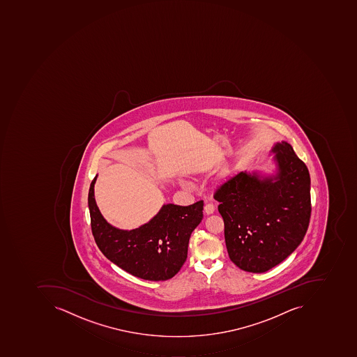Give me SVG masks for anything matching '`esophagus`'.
Listing matches in <instances>:
<instances>
[{
	"mask_svg": "<svg viewBox=\"0 0 357 357\" xmlns=\"http://www.w3.org/2000/svg\"><path fill=\"white\" fill-rule=\"evenodd\" d=\"M206 215H212L215 212V206L213 204H206L205 206Z\"/></svg>",
	"mask_w": 357,
	"mask_h": 357,
	"instance_id": "obj_1",
	"label": "esophagus"
}]
</instances>
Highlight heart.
<instances>
[{"label": "heart", "mask_w": 357, "mask_h": 357, "mask_svg": "<svg viewBox=\"0 0 357 357\" xmlns=\"http://www.w3.org/2000/svg\"><path fill=\"white\" fill-rule=\"evenodd\" d=\"M185 185H187V183H185Z\"/></svg>", "instance_id": "1"}]
</instances>
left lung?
Masks as SVG:
<instances>
[{
  "instance_id": "1",
  "label": "left lung",
  "mask_w": 357,
  "mask_h": 357,
  "mask_svg": "<svg viewBox=\"0 0 357 357\" xmlns=\"http://www.w3.org/2000/svg\"><path fill=\"white\" fill-rule=\"evenodd\" d=\"M277 173L241 172L215 192L229 259L249 273H265L301 245L311 217L310 175L287 142H278Z\"/></svg>"
}]
</instances>
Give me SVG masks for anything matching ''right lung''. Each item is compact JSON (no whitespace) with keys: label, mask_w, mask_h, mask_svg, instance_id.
Segmentation results:
<instances>
[{"label":"right lung","mask_w":357,"mask_h":357,"mask_svg":"<svg viewBox=\"0 0 357 357\" xmlns=\"http://www.w3.org/2000/svg\"><path fill=\"white\" fill-rule=\"evenodd\" d=\"M92 180L88 204L91 229L98 249L118 267L140 279L165 281L181 269L190 237L203 219L204 202L190 206L164 205L138 229L123 231L110 225L98 210Z\"/></svg>","instance_id":"1"}]
</instances>
